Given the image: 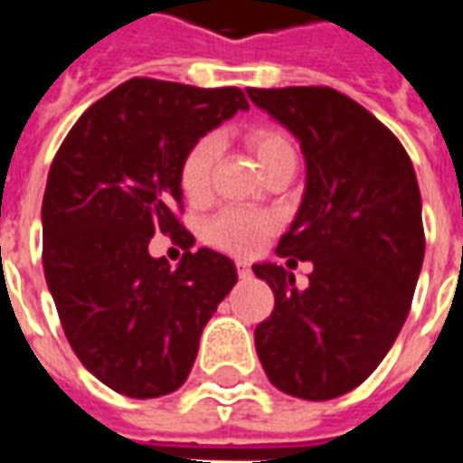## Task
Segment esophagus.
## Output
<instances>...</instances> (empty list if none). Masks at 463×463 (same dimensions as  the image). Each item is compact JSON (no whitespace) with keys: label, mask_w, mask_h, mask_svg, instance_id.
<instances>
[{"label":"esophagus","mask_w":463,"mask_h":463,"mask_svg":"<svg viewBox=\"0 0 463 463\" xmlns=\"http://www.w3.org/2000/svg\"><path fill=\"white\" fill-rule=\"evenodd\" d=\"M235 268H238V275H241V280H248L252 272H250V262L248 260H235Z\"/></svg>","instance_id":"1"}]
</instances>
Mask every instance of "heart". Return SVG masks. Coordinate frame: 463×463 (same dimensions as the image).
Here are the masks:
<instances>
[{"mask_svg":"<svg viewBox=\"0 0 463 463\" xmlns=\"http://www.w3.org/2000/svg\"><path fill=\"white\" fill-rule=\"evenodd\" d=\"M248 146L260 171L268 163L292 151L290 141L275 128H252L248 133ZM215 158H218V141L213 136L193 143L191 151L185 153L181 163V191L191 203H201L208 198ZM270 231L272 221L268 215L248 211V208H225L208 222L205 238L222 250L252 252L255 248H260V242L268 238Z\"/></svg>","mask_w":463,"mask_h":463,"instance_id":"obj_1","label":"heart"}]
</instances>
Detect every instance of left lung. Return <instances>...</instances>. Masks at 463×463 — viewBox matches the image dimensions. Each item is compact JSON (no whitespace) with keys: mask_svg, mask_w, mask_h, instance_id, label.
I'll return each instance as SVG.
<instances>
[{"mask_svg":"<svg viewBox=\"0 0 463 463\" xmlns=\"http://www.w3.org/2000/svg\"><path fill=\"white\" fill-rule=\"evenodd\" d=\"M248 96L300 143L305 193L275 252L312 262L305 290L295 288L290 260L252 265L275 292L255 349L285 394L342 397L377 369L411 307L424 262L417 173L397 136L335 89Z\"/></svg>","mask_w":463,"mask_h":463,"instance_id":"1","label":"left lung"}]
</instances>
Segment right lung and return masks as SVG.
Wrapping results in <instances>:
<instances>
[{
  "instance_id": "1",
  "label": "right lung",
  "mask_w": 463,
  "mask_h": 463,
  "mask_svg": "<svg viewBox=\"0 0 463 463\" xmlns=\"http://www.w3.org/2000/svg\"><path fill=\"white\" fill-rule=\"evenodd\" d=\"M238 111L241 89L131 79L89 106L61 143L42 203L44 275L66 340L91 374L133 399L171 394L191 374L203 327L238 282L235 262L175 213L193 143ZM171 234L175 269L147 242Z\"/></svg>"
}]
</instances>
